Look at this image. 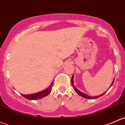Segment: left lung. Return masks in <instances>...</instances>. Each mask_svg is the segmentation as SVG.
Returning <instances> with one entry per match:
<instances>
[{
    "label": "left lung",
    "mask_w": 125,
    "mask_h": 125,
    "mask_svg": "<svg viewBox=\"0 0 125 125\" xmlns=\"http://www.w3.org/2000/svg\"><path fill=\"white\" fill-rule=\"evenodd\" d=\"M74 80V75H73V77H72V78H71V85H72V86H73V88H74V91H75L76 92L77 94H78L79 95H80V96L83 97L85 98V99H97V98L99 97L102 96V95H104V94H105L106 92V91L105 93H103V94H101V95H98V96H94V97L89 96V95H86V94H85V93H82V92H80V91L78 90V89H77L76 88H75V86L74 85V80ZM114 80H113V83H112V84H111V86L112 85H113V83H114Z\"/></svg>",
    "instance_id": "obj_1"
}]
</instances>
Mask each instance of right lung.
Segmentation results:
<instances>
[{
    "label": "right lung",
    "instance_id": "right-lung-1",
    "mask_svg": "<svg viewBox=\"0 0 125 125\" xmlns=\"http://www.w3.org/2000/svg\"><path fill=\"white\" fill-rule=\"evenodd\" d=\"M52 85H53V82L51 83V85H50V86L48 88H46L45 90L42 91L37 93H34V94H27V95L22 94V95L25 98H26V99H28V100H37V99H40L44 97H46L48 94H50V93L51 91V89H52Z\"/></svg>",
    "mask_w": 125,
    "mask_h": 125
}]
</instances>
